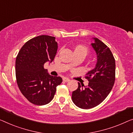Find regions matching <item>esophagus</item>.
Returning <instances> with one entry per match:
<instances>
[{
    "label": "esophagus",
    "instance_id": "esophagus-1",
    "mask_svg": "<svg viewBox=\"0 0 133 133\" xmlns=\"http://www.w3.org/2000/svg\"><path fill=\"white\" fill-rule=\"evenodd\" d=\"M63 80L64 81V82H69V81H70V79L67 78H66V77H64V78H63Z\"/></svg>",
    "mask_w": 133,
    "mask_h": 133
}]
</instances>
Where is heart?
Returning <instances> with one entry per match:
<instances>
[{"label": "heart", "instance_id": "b5f03b06", "mask_svg": "<svg viewBox=\"0 0 133 133\" xmlns=\"http://www.w3.org/2000/svg\"><path fill=\"white\" fill-rule=\"evenodd\" d=\"M75 51H76V52H81L84 53L85 55H86L88 52V49L85 46H83V45H78L75 47Z\"/></svg>", "mask_w": 133, "mask_h": 133}]
</instances>
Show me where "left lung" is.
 Masks as SVG:
<instances>
[{
    "label": "left lung",
    "instance_id": "left-lung-1",
    "mask_svg": "<svg viewBox=\"0 0 133 133\" xmlns=\"http://www.w3.org/2000/svg\"><path fill=\"white\" fill-rule=\"evenodd\" d=\"M91 46L96 51L97 61L94 69L87 73L88 85L78 82V88L72 92L74 104L84 109L94 108L107 97L115 80V60L110 49L97 38Z\"/></svg>",
    "mask_w": 133,
    "mask_h": 133
}]
</instances>
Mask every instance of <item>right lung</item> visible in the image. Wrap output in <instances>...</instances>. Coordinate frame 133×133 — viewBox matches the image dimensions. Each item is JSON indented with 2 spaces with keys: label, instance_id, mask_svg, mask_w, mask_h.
<instances>
[{
  "label": "right lung",
  "instance_id": "obj_1",
  "mask_svg": "<svg viewBox=\"0 0 133 133\" xmlns=\"http://www.w3.org/2000/svg\"><path fill=\"white\" fill-rule=\"evenodd\" d=\"M55 37L41 35L30 39L23 45L15 61L17 85L24 96L31 103L42 106L54 98L57 87L62 82L60 76H53L44 69L57 54Z\"/></svg>",
  "mask_w": 133,
  "mask_h": 133
}]
</instances>
